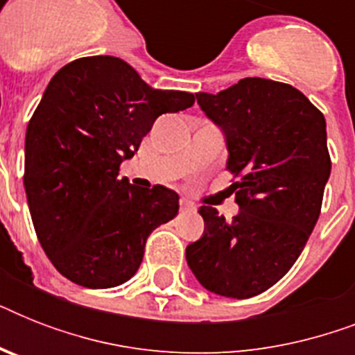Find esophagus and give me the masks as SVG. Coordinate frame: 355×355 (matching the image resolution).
I'll list each match as a JSON object with an SVG mask.
<instances>
[{"mask_svg":"<svg viewBox=\"0 0 355 355\" xmlns=\"http://www.w3.org/2000/svg\"><path fill=\"white\" fill-rule=\"evenodd\" d=\"M180 211H195V206L189 200L182 199L180 200Z\"/></svg>","mask_w":355,"mask_h":355,"instance_id":"1","label":"esophagus"}]
</instances>
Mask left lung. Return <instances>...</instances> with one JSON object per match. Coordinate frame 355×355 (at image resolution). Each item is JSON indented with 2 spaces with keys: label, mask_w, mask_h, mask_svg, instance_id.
<instances>
[{
  "label": "left lung",
  "mask_w": 355,
  "mask_h": 355,
  "mask_svg": "<svg viewBox=\"0 0 355 355\" xmlns=\"http://www.w3.org/2000/svg\"><path fill=\"white\" fill-rule=\"evenodd\" d=\"M197 103L225 134L239 214L227 221L200 206L205 234L186 259L208 291L256 297L286 276L317 225L331 169L326 119L300 90L259 77Z\"/></svg>",
  "instance_id": "obj_1"
}]
</instances>
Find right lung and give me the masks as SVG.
Listing matches in <instances>:
<instances>
[{"label": "right lung", "mask_w": 355, "mask_h": 355, "mask_svg": "<svg viewBox=\"0 0 355 355\" xmlns=\"http://www.w3.org/2000/svg\"><path fill=\"white\" fill-rule=\"evenodd\" d=\"M193 94L155 90L118 57L66 64L47 85L25 134L24 186L36 236L55 269L90 289L132 278L150 232L178 214L160 184L119 177L158 116Z\"/></svg>", "instance_id": "1"}]
</instances>
